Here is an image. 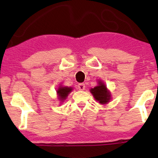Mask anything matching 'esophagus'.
<instances>
[{"mask_svg":"<svg viewBox=\"0 0 158 158\" xmlns=\"http://www.w3.org/2000/svg\"><path fill=\"white\" fill-rule=\"evenodd\" d=\"M78 88L80 90H84L85 89V85L84 83H80V84L78 85Z\"/></svg>","mask_w":158,"mask_h":158,"instance_id":"1","label":"esophagus"}]
</instances>
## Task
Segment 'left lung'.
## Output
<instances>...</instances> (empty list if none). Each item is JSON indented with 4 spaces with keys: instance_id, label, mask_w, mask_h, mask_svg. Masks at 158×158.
Returning a JSON list of instances; mask_svg holds the SVG:
<instances>
[{
    "instance_id": "8db88e82",
    "label": "left lung",
    "mask_w": 158,
    "mask_h": 158,
    "mask_svg": "<svg viewBox=\"0 0 158 158\" xmlns=\"http://www.w3.org/2000/svg\"><path fill=\"white\" fill-rule=\"evenodd\" d=\"M90 90V93L93 94L94 99L100 104L105 105L109 102L110 98H111L110 97V93L109 90L107 89V87L103 83V81H99L98 82L97 86L91 88Z\"/></svg>"
}]
</instances>
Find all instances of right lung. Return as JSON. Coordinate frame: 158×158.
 Instances as JSON below:
<instances>
[{"label": "right lung", "mask_w": 158, "mask_h": 158, "mask_svg": "<svg viewBox=\"0 0 158 158\" xmlns=\"http://www.w3.org/2000/svg\"><path fill=\"white\" fill-rule=\"evenodd\" d=\"M72 90H73V88H71V87L59 86L57 89V94L59 100L61 102L65 100L66 98L68 97V94L72 91Z\"/></svg>", "instance_id": "1"}]
</instances>
